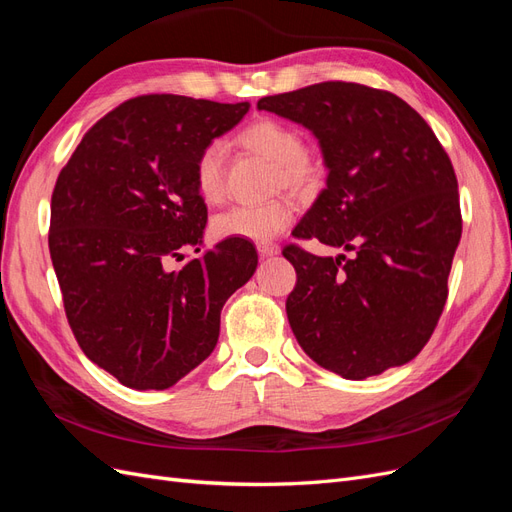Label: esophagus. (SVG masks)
<instances>
[{"label": "esophagus", "instance_id": "34e87169", "mask_svg": "<svg viewBox=\"0 0 512 512\" xmlns=\"http://www.w3.org/2000/svg\"><path fill=\"white\" fill-rule=\"evenodd\" d=\"M256 250H258V254L262 258H269V256L280 254V245H275V243H258Z\"/></svg>", "mask_w": 512, "mask_h": 512}]
</instances>
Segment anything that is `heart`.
Masks as SVG:
<instances>
[{
  "instance_id": "heart-1",
  "label": "heart",
  "mask_w": 512,
  "mask_h": 512,
  "mask_svg": "<svg viewBox=\"0 0 512 512\" xmlns=\"http://www.w3.org/2000/svg\"><path fill=\"white\" fill-rule=\"evenodd\" d=\"M241 143L260 156L275 162L277 185L303 190L316 177V168L303 153L305 145L297 130L280 121L262 119L245 128ZM194 185L205 203H218L224 196V145L211 141L198 153L194 162ZM294 218L290 198H273L260 205H235L218 213L211 222L213 235L218 239H241L267 243L275 239Z\"/></svg>"
}]
</instances>
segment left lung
Returning a JSON list of instances; mask_svg holds the SVG:
<instances>
[{
    "label": "left lung",
    "instance_id": "8db88e82",
    "mask_svg": "<svg viewBox=\"0 0 512 512\" xmlns=\"http://www.w3.org/2000/svg\"><path fill=\"white\" fill-rule=\"evenodd\" d=\"M258 108L312 132L327 166V188L292 235L354 252L284 250L299 346L346 380L412 361L440 320L461 239L457 177L436 134L391 91L359 83L309 85Z\"/></svg>",
    "mask_w": 512,
    "mask_h": 512
}]
</instances>
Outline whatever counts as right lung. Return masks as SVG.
<instances>
[{
	"label": "right lung",
	"instance_id": "obj_1",
	"mask_svg": "<svg viewBox=\"0 0 512 512\" xmlns=\"http://www.w3.org/2000/svg\"><path fill=\"white\" fill-rule=\"evenodd\" d=\"M247 111V102L134 98L104 115L61 168L49 250L66 316L87 359L123 386L162 391L203 363L224 303L256 271L254 245L241 239L175 267L207 226L198 153Z\"/></svg>",
	"mask_w": 512,
	"mask_h": 512
}]
</instances>
